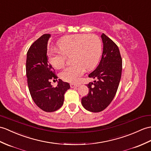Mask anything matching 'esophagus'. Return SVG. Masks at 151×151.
Wrapping results in <instances>:
<instances>
[{"label":"esophagus","instance_id":"esophagus-1","mask_svg":"<svg viewBox=\"0 0 151 151\" xmlns=\"http://www.w3.org/2000/svg\"><path fill=\"white\" fill-rule=\"evenodd\" d=\"M80 86V84H75V83H71L70 84V86H71V88H74V87H78Z\"/></svg>","mask_w":151,"mask_h":151}]
</instances>
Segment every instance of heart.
<instances>
[{
  "mask_svg": "<svg viewBox=\"0 0 151 151\" xmlns=\"http://www.w3.org/2000/svg\"><path fill=\"white\" fill-rule=\"evenodd\" d=\"M59 50H51L48 53L54 68L60 69L68 57L73 64L60 73L64 81L76 83L87 70L94 68L101 55V41L96 35L77 34L63 37L57 43Z\"/></svg>",
  "mask_w": 151,
  "mask_h": 151,
  "instance_id": "heart-1",
  "label": "heart"
}]
</instances>
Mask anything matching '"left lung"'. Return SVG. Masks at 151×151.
I'll return each instance as SVG.
<instances>
[{
    "label": "left lung",
    "mask_w": 151,
    "mask_h": 151,
    "mask_svg": "<svg viewBox=\"0 0 151 151\" xmlns=\"http://www.w3.org/2000/svg\"><path fill=\"white\" fill-rule=\"evenodd\" d=\"M104 48L101 59L96 69L89 75L96 79L87 85L89 89L82 104L86 110L98 113L104 110L116 93L121 79L122 59L118 47L106 35H101Z\"/></svg>",
    "instance_id": "left-lung-1"
}]
</instances>
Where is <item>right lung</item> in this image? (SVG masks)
<instances>
[{"instance_id": "1", "label": "right lung", "mask_w": 151, "mask_h": 151, "mask_svg": "<svg viewBox=\"0 0 151 151\" xmlns=\"http://www.w3.org/2000/svg\"><path fill=\"white\" fill-rule=\"evenodd\" d=\"M50 34H44L31 44L27 52L26 76L28 88L34 102L45 112H54L60 108L64 94L70 88L68 82L58 79V85L52 87L50 80L58 76L47 56Z\"/></svg>"}]
</instances>
